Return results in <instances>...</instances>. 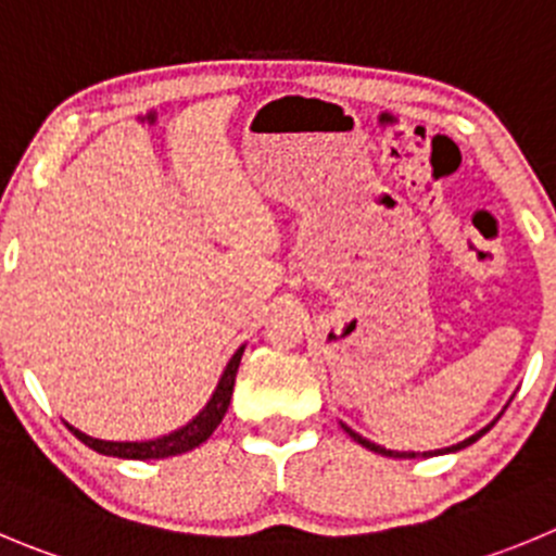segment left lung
I'll list each match as a JSON object with an SVG mask.
<instances>
[{"mask_svg": "<svg viewBox=\"0 0 556 556\" xmlns=\"http://www.w3.org/2000/svg\"><path fill=\"white\" fill-rule=\"evenodd\" d=\"M496 420H500V417H496ZM496 420H491L489 426L485 428H480L478 433H472V437H469V440H464V442H458V445H451V447H442V451H422V453H415V451H404V453H399V451H388V447H382V445H377V442H371V440H366V437H361V433L357 431H352V428L346 426V422H341L343 426V431L349 433V437H352L354 442H357V445H363V447H368V451H374V453H379V456H390V458H417V456H422V458H428V456H442V453H456V451H462V447H467V445H472V442H478L480 437H483V433H489L491 428H494V422Z\"/></svg>", "mask_w": 556, "mask_h": 556, "instance_id": "1", "label": "left lung"}]
</instances>
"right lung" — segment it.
<instances>
[{
	"label": "right lung",
	"mask_w": 556,
	"mask_h": 556,
	"mask_svg": "<svg viewBox=\"0 0 556 556\" xmlns=\"http://www.w3.org/2000/svg\"><path fill=\"white\" fill-rule=\"evenodd\" d=\"M242 352H245V346H240L235 354H231L229 366H226L224 374H220V382L218 388H215L213 399L207 401V406H204L193 420L185 422V426L177 428V431L166 433V437H157V440H147V442H105V440H94V437H87L84 431L73 428L71 422H67V428H71V431L76 433L78 440H81L87 447L114 458L150 462V458H168V456H179V453L193 451V447H199L202 442H207L210 437H213V431L218 428V422L224 420L226 409H229L231 390H235V377H237V368H240Z\"/></svg>",
	"instance_id": "obj_1"
}]
</instances>
